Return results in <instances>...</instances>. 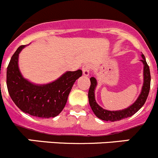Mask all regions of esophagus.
I'll return each instance as SVG.
<instances>
[{
  "label": "esophagus",
  "mask_w": 158,
  "mask_h": 158,
  "mask_svg": "<svg viewBox=\"0 0 158 158\" xmlns=\"http://www.w3.org/2000/svg\"><path fill=\"white\" fill-rule=\"evenodd\" d=\"M82 71H83V74H84V75L88 76L89 74H90V64H85L83 65Z\"/></svg>",
  "instance_id": "obj_1"
}]
</instances>
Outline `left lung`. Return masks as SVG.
I'll return each mask as SVG.
<instances>
[{
  "label": "left lung",
  "mask_w": 158,
  "mask_h": 158,
  "mask_svg": "<svg viewBox=\"0 0 158 158\" xmlns=\"http://www.w3.org/2000/svg\"><path fill=\"white\" fill-rule=\"evenodd\" d=\"M142 56V62L143 64V85L142 87L141 93L137 98V101L127 108L122 110H117V111H110L103 109L97 104L94 98V89L97 85V81L94 77H90V86L88 90V99L89 104L94 114L100 119L106 121H118L120 120L124 119L128 117L132 116L137 113L142 107V106L146 102V100L148 97V94L151 87V73H150L149 66L148 65L146 59L143 54Z\"/></svg>",
  "instance_id": "obj_1"
}]
</instances>
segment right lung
<instances>
[{"mask_svg":"<svg viewBox=\"0 0 158 158\" xmlns=\"http://www.w3.org/2000/svg\"><path fill=\"white\" fill-rule=\"evenodd\" d=\"M25 45H21L12 56L7 68V87L10 97L23 112L42 118H54L64 107L68 95L82 71H68L57 81L35 85L22 77L18 68V55Z\"/></svg>","mask_w":158,"mask_h":158,"instance_id":"1","label":"right lung"}]
</instances>
